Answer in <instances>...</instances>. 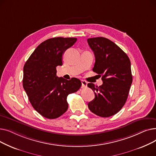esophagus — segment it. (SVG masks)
<instances>
[{"label": "esophagus", "instance_id": "esophagus-1", "mask_svg": "<svg viewBox=\"0 0 156 156\" xmlns=\"http://www.w3.org/2000/svg\"><path fill=\"white\" fill-rule=\"evenodd\" d=\"M81 85L83 88H86L87 87V82L85 80H81Z\"/></svg>", "mask_w": 156, "mask_h": 156}]
</instances>
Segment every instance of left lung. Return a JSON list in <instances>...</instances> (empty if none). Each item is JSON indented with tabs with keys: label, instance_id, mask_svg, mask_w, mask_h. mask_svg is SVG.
I'll use <instances>...</instances> for the list:
<instances>
[{
	"label": "left lung",
	"instance_id": "obj_1",
	"mask_svg": "<svg viewBox=\"0 0 156 156\" xmlns=\"http://www.w3.org/2000/svg\"><path fill=\"white\" fill-rule=\"evenodd\" d=\"M87 42L95 57L93 71L103 81L99 87L88 83L95 93L88 107L96 115L108 118L118 112L127 100L133 81L131 62L126 54L108 38H90Z\"/></svg>",
	"mask_w": 156,
	"mask_h": 156
}]
</instances>
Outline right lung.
<instances>
[{
	"mask_svg": "<svg viewBox=\"0 0 156 156\" xmlns=\"http://www.w3.org/2000/svg\"><path fill=\"white\" fill-rule=\"evenodd\" d=\"M76 38L55 37L41 43L23 68V86L34 108L48 119L59 118L67 111V97L81 86L76 78L70 80L56 76V67L62 64V55Z\"/></svg>",
	"mask_w": 156,
	"mask_h": 156,
	"instance_id": "right-lung-1",
	"label": "right lung"
}]
</instances>
